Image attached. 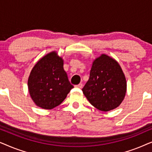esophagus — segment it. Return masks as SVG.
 <instances>
[{"instance_id": "1", "label": "esophagus", "mask_w": 152, "mask_h": 152, "mask_svg": "<svg viewBox=\"0 0 152 152\" xmlns=\"http://www.w3.org/2000/svg\"><path fill=\"white\" fill-rule=\"evenodd\" d=\"M82 86H83V84H82V83H80V84H79L75 86V87H77V88H82Z\"/></svg>"}]
</instances>
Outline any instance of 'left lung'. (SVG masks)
Listing matches in <instances>:
<instances>
[{
  "label": "left lung",
  "mask_w": 152,
  "mask_h": 152,
  "mask_svg": "<svg viewBox=\"0 0 152 152\" xmlns=\"http://www.w3.org/2000/svg\"><path fill=\"white\" fill-rule=\"evenodd\" d=\"M126 91V79L119 64L106 55L97 58L82 88L89 102L99 111H111L121 104Z\"/></svg>",
  "instance_id": "8db88e82"
}]
</instances>
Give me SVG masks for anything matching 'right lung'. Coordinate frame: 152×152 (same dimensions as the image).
I'll list each match as a JSON object with an SVG mask.
<instances>
[{"label": "right lung", "instance_id": "1", "mask_svg": "<svg viewBox=\"0 0 152 152\" xmlns=\"http://www.w3.org/2000/svg\"><path fill=\"white\" fill-rule=\"evenodd\" d=\"M55 52L48 54L32 68L28 79L30 96L38 107L52 109L59 106L73 88Z\"/></svg>", "mask_w": 152, "mask_h": 152}]
</instances>
